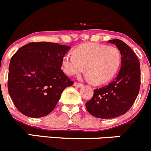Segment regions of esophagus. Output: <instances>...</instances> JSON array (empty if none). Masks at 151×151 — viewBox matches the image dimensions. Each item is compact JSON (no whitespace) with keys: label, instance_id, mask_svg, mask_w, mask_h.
<instances>
[{"label":"esophagus","instance_id":"obj_1","mask_svg":"<svg viewBox=\"0 0 151 151\" xmlns=\"http://www.w3.org/2000/svg\"><path fill=\"white\" fill-rule=\"evenodd\" d=\"M74 86H76V87H78V88H81V87H82L83 85L82 83H79L75 82L74 83Z\"/></svg>","mask_w":151,"mask_h":151}]
</instances>
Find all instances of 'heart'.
Here are the masks:
<instances>
[{"label": "heart", "instance_id": "1", "mask_svg": "<svg viewBox=\"0 0 151 151\" xmlns=\"http://www.w3.org/2000/svg\"><path fill=\"white\" fill-rule=\"evenodd\" d=\"M121 64V53L113 46L87 43L76 47L73 54L62 60V68L68 75L79 74L85 66L86 77L97 85L107 83L116 74Z\"/></svg>", "mask_w": 151, "mask_h": 151}]
</instances>
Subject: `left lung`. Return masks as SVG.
Listing matches in <instances>:
<instances>
[{
    "instance_id": "8db88e82",
    "label": "left lung",
    "mask_w": 151,
    "mask_h": 151,
    "mask_svg": "<svg viewBox=\"0 0 151 151\" xmlns=\"http://www.w3.org/2000/svg\"><path fill=\"white\" fill-rule=\"evenodd\" d=\"M122 55L121 69L115 80L94 91L92 98L86 104L93 116L107 119L126 113L133 106L140 89V63L133 50L120 39H112Z\"/></svg>"
}]
</instances>
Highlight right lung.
I'll return each instance as SVG.
<instances>
[{"label": "right lung", "mask_w": 151, "mask_h": 151, "mask_svg": "<svg viewBox=\"0 0 151 151\" xmlns=\"http://www.w3.org/2000/svg\"><path fill=\"white\" fill-rule=\"evenodd\" d=\"M71 49L52 42H31L11 58L8 91L15 107L31 118L54 109L63 90L74 83L62 71V60Z\"/></svg>", "instance_id": "add662e5"}]
</instances>
